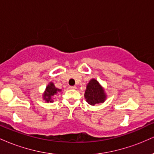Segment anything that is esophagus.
<instances>
[{"label": "esophagus", "instance_id": "esophagus-1", "mask_svg": "<svg viewBox=\"0 0 154 154\" xmlns=\"http://www.w3.org/2000/svg\"><path fill=\"white\" fill-rule=\"evenodd\" d=\"M69 88L71 90H75V89H77V87H76V86H69Z\"/></svg>", "mask_w": 154, "mask_h": 154}]
</instances>
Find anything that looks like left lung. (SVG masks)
I'll list each match as a JSON object with an SVG mask.
<instances>
[{"label": "left lung", "mask_w": 154, "mask_h": 154, "mask_svg": "<svg viewBox=\"0 0 154 154\" xmlns=\"http://www.w3.org/2000/svg\"><path fill=\"white\" fill-rule=\"evenodd\" d=\"M84 96L86 101L91 106L103 103L107 98L103 86L95 79H91L88 83Z\"/></svg>", "instance_id": "obj_1"}]
</instances>
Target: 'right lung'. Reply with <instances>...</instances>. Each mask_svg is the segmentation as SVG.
I'll use <instances>...</instances> for the list:
<instances>
[{
	"label": "right lung",
	"mask_w": 154,
	"mask_h": 154,
	"mask_svg": "<svg viewBox=\"0 0 154 154\" xmlns=\"http://www.w3.org/2000/svg\"><path fill=\"white\" fill-rule=\"evenodd\" d=\"M62 90L56 88L55 85L53 82H50L48 84V85L45 88V91L43 93V99L47 103H53L54 102V97L55 95H57L58 93L61 92Z\"/></svg>",
	"instance_id": "obj_1"
}]
</instances>
